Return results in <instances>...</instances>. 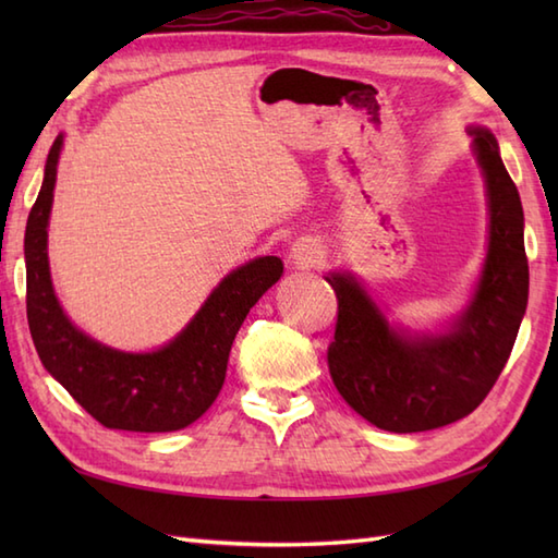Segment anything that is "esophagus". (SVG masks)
Wrapping results in <instances>:
<instances>
[{
  "instance_id": "34e87169",
  "label": "esophagus",
  "mask_w": 558,
  "mask_h": 558,
  "mask_svg": "<svg viewBox=\"0 0 558 558\" xmlns=\"http://www.w3.org/2000/svg\"><path fill=\"white\" fill-rule=\"evenodd\" d=\"M324 258V248L314 240H302L292 246V260L300 268H312Z\"/></svg>"
}]
</instances>
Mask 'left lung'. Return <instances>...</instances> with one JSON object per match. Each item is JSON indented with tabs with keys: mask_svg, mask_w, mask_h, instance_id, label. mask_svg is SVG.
I'll use <instances>...</instances> for the list:
<instances>
[{
	"mask_svg": "<svg viewBox=\"0 0 558 558\" xmlns=\"http://www.w3.org/2000/svg\"><path fill=\"white\" fill-rule=\"evenodd\" d=\"M489 206V244L472 298L436 333L388 324L350 272H328L338 298L328 369L348 405L378 429L412 434L458 422L487 398L525 316L530 270L523 204L487 126H468Z\"/></svg>",
	"mask_w": 558,
	"mask_h": 558,
	"instance_id": "8db88e82",
	"label": "left lung"
}]
</instances>
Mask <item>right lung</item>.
Returning <instances> with one entry per match:
<instances>
[{"mask_svg": "<svg viewBox=\"0 0 558 558\" xmlns=\"http://www.w3.org/2000/svg\"><path fill=\"white\" fill-rule=\"evenodd\" d=\"M62 146L64 136L59 134L47 156L23 240L26 310L38 357L69 396L108 429L146 434L184 429L218 398L236 330L248 310L280 280L282 260L258 256L228 272L168 345L150 352L102 345L69 322L52 288L47 225Z\"/></svg>", "mask_w": 558, "mask_h": 558, "instance_id": "add662e5", "label": "right lung"}]
</instances>
